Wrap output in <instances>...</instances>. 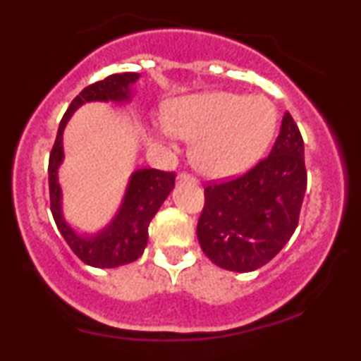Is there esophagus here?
<instances>
[{
    "label": "esophagus",
    "mask_w": 361,
    "mask_h": 361,
    "mask_svg": "<svg viewBox=\"0 0 361 361\" xmlns=\"http://www.w3.org/2000/svg\"><path fill=\"white\" fill-rule=\"evenodd\" d=\"M178 181H197V178H195L193 175H190V173H180V175H178V178H176Z\"/></svg>",
    "instance_id": "34e87169"
}]
</instances>
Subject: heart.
I'll use <instances>...</instances> for the list:
<instances>
[{
  "instance_id": "obj_1",
  "label": "heart",
  "mask_w": 361,
  "mask_h": 361,
  "mask_svg": "<svg viewBox=\"0 0 361 361\" xmlns=\"http://www.w3.org/2000/svg\"><path fill=\"white\" fill-rule=\"evenodd\" d=\"M279 123L270 98L255 94H193L173 103L166 111L163 137L193 140L192 163L205 175H238L268 147Z\"/></svg>"
}]
</instances>
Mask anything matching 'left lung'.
<instances>
[{
    "label": "left lung",
    "instance_id": "1",
    "mask_svg": "<svg viewBox=\"0 0 361 361\" xmlns=\"http://www.w3.org/2000/svg\"><path fill=\"white\" fill-rule=\"evenodd\" d=\"M305 188L304 139L287 111L270 154L244 175L204 188L197 224L202 251L224 270H258L295 233Z\"/></svg>",
    "mask_w": 361,
    "mask_h": 361
}]
</instances>
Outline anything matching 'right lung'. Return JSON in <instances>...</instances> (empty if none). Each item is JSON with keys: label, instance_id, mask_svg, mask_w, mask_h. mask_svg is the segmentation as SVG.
Wrapping results in <instances>:
<instances>
[{"label": "right lung", "instance_id": "add662e5", "mask_svg": "<svg viewBox=\"0 0 361 361\" xmlns=\"http://www.w3.org/2000/svg\"><path fill=\"white\" fill-rule=\"evenodd\" d=\"M137 78V73L111 74L105 80L86 86L66 110L59 123L51 156H49V197H51L54 221L74 255L82 263L94 268H117L132 263L142 255L149 238V224L175 186L176 173L161 171V169L135 171L130 178L123 204L114 222L100 234L81 238L64 222L61 212V186L57 183V168L64 157L62 132H64L66 123L73 111L82 103L128 100L130 98L128 86L134 85Z\"/></svg>", "mask_w": 361, "mask_h": 361}]
</instances>
